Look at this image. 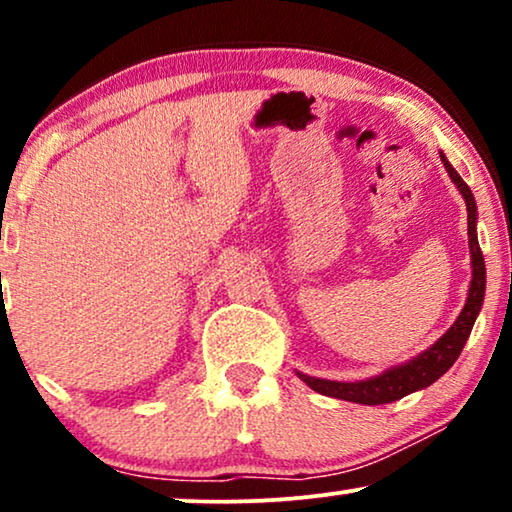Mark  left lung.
<instances>
[{"label": "left lung", "mask_w": 512, "mask_h": 512, "mask_svg": "<svg viewBox=\"0 0 512 512\" xmlns=\"http://www.w3.org/2000/svg\"><path fill=\"white\" fill-rule=\"evenodd\" d=\"M440 160H443L447 174L454 181V186L459 188V193L464 195L466 200V212H468V249H471V289H468L466 305L457 321L450 326L443 338L433 342V345L422 352L415 359L408 363H401V366H394L384 370L382 375L368 377V380L359 382H335V380H321V377H310L305 373H298L300 380H303L307 387L319 391V394L340 398V401L349 403H361V405H384L394 403L398 398L412 394V391H419L429 387L443 377L447 370L452 368V363L459 359L461 349H464L468 335L473 331L475 319H478L482 300H485V258H482L480 244H478V230H475V223H478V207H475V198L471 188L466 186V181L459 177L457 170L447 163L445 153L440 151Z\"/></svg>", "instance_id": "1"}]
</instances>
